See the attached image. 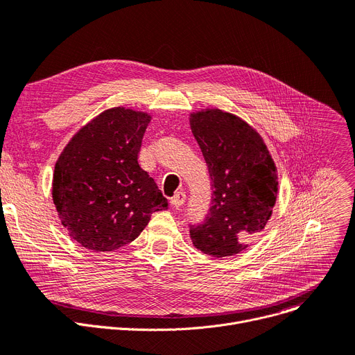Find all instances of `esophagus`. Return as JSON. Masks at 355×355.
<instances>
[{
    "mask_svg": "<svg viewBox=\"0 0 355 355\" xmlns=\"http://www.w3.org/2000/svg\"><path fill=\"white\" fill-rule=\"evenodd\" d=\"M185 201V193L184 191H178L175 193V196L171 198V204L175 207V209H180L182 204Z\"/></svg>",
    "mask_w": 355,
    "mask_h": 355,
    "instance_id": "esophagus-1",
    "label": "esophagus"
}]
</instances>
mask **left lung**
Wrapping results in <instances>:
<instances>
[{"mask_svg":"<svg viewBox=\"0 0 355 355\" xmlns=\"http://www.w3.org/2000/svg\"><path fill=\"white\" fill-rule=\"evenodd\" d=\"M211 178V207L190 226L196 249L213 257L243 252L269 221L277 197V170L269 149L246 121L217 107L190 115Z\"/></svg>","mask_w":355,"mask_h":355,"instance_id":"1","label":"left lung"}]
</instances>
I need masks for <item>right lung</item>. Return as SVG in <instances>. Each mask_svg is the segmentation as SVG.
I'll use <instances>...</instances> for the list:
<instances>
[{
  "mask_svg": "<svg viewBox=\"0 0 355 355\" xmlns=\"http://www.w3.org/2000/svg\"><path fill=\"white\" fill-rule=\"evenodd\" d=\"M151 115L112 107L82 126L54 165L51 196L69 236L92 252L135 240L168 201L138 164Z\"/></svg>",
  "mask_w": 355,
  "mask_h": 355,
  "instance_id": "obj_1",
  "label": "right lung"
}]
</instances>
